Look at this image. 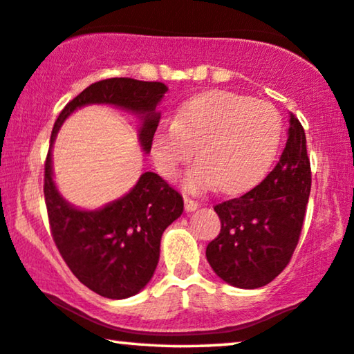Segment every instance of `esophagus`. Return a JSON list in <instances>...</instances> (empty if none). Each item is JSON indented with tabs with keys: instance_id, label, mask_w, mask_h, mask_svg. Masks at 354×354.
Returning <instances> with one entry per match:
<instances>
[{
	"instance_id": "esophagus-1",
	"label": "esophagus",
	"mask_w": 354,
	"mask_h": 354,
	"mask_svg": "<svg viewBox=\"0 0 354 354\" xmlns=\"http://www.w3.org/2000/svg\"><path fill=\"white\" fill-rule=\"evenodd\" d=\"M201 207V204L198 201H194L192 198H185V210L187 212H194Z\"/></svg>"
}]
</instances>
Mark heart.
I'll list each match as a JSON object with an SVG mask.
<instances>
[{"label":"heart","mask_w":354,"mask_h":354,"mask_svg":"<svg viewBox=\"0 0 354 354\" xmlns=\"http://www.w3.org/2000/svg\"><path fill=\"white\" fill-rule=\"evenodd\" d=\"M281 118L274 104L230 91H212L187 102L176 122L162 123L153 136L151 156L162 176L176 177L193 158L185 187L204 192L221 187L241 193L257 185L274 161Z\"/></svg>","instance_id":"b5f03b06"}]
</instances>
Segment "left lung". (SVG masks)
I'll return each instance as SVG.
<instances>
[{"mask_svg":"<svg viewBox=\"0 0 354 354\" xmlns=\"http://www.w3.org/2000/svg\"><path fill=\"white\" fill-rule=\"evenodd\" d=\"M312 187L306 133L290 113L285 149L263 182L241 198L216 204L221 230L205 250L226 283L254 290L270 283L295 253Z\"/></svg>","mask_w":354,"mask_h":354,"instance_id":"obj_1","label":"left lung"}]
</instances>
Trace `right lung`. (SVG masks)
Returning a JSON list of instances; mask_svg holds the SVG:
<instances>
[{"instance_id": "obj_1", "label": "right lung", "mask_w": 354, "mask_h": 354, "mask_svg": "<svg viewBox=\"0 0 354 354\" xmlns=\"http://www.w3.org/2000/svg\"><path fill=\"white\" fill-rule=\"evenodd\" d=\"M167 86L129 77L100 80L69 101L53 124L44 169V198L53 242L71 272L96 295L127 299L149 283L160 259L161 236L183 212V198L155 172L104 207L82 210L59 194L52 171V145L63 122L88 104H111L139 115V140L149 153Z\"/></svg>"}]
</instances>
